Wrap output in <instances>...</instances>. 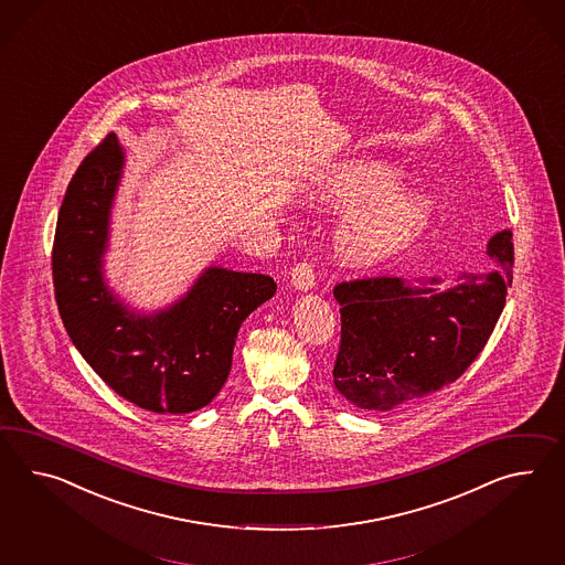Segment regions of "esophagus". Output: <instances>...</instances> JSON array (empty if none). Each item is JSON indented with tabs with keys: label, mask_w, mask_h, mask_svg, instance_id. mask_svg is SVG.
<instances>
[{
	"label": "esophagus",
	"mask_w": 565,
	"mask_h": 565,
	"mask_svg": "<svg viewBox=\"0 0 565 565\" xmlns=\"http://www.w3.org/2000/svg\"><path fill=\"white\" fill-rule=\"evenodd\" d=\"M289 281H291V286L298 289V291H308V289L315 288L317 277H315L312 265L298 263V265L291 269V274H289Z\"/></svg>",
	"instance_id": "1"
}]
</instances>
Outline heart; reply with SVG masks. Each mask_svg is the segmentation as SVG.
Masks as SVG:
<instances>
[{"label":"heart","mask_w":565,"mask_h":565,"mask_svg":"<svg viewBox=\"0 0 565 565\" xmlns=\"http://www.w3.org/2000/svg\"><path fill=\"white\" fill-rule=\"evenodd\" d=\"M404 171L387 161L355 159L324 171L315 202H353L334 231V245L353 267H373L411 247L433 216L428 195L402 190Z\"/></svg>","instance_id":"b5f03b06"}]
</instances>
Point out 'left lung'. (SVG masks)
Masks as SVG:
<instances>
[{"label":"left lung","mask_w":565,"mask_h":565,"mask_svg":"<svg viewBox=\"0 0 565 565\" xmlns=\"http://www.w3.org/2000/svg\"><path fill=\"white\" fill-rule=\"evenodd\" d=\"M490 274L459 271L439 291V277H372L334 288L341 347L334 387L361 411L387 413L451 384L480 355L512 286V233L488 241Z\"/></svg>","instance_id":"8db88e82"}]
</instances>
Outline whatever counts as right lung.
I'll use <instances>...</instances> for the list:
<instances>
[{
	"label": "right lung",
	"mask_w": 565,
	"mask_h": 565,
	"mask_svg": "<svg viewBox=\"0 0 565 565\" xmlns=\"http://www.w3.org/2000/svg\"><path fill=\"white\" fill-rule=\"evenodd\" d=\"M125 163V147L108 135L71 180L53 245L58 315L71 343L116 394L149 413H193L221 392L241 324L274 298L277 284L210 265L180 300L152 312L130 308L104 274Z\"/></svg>",
	"instance_id": "add662e5"
}]
</instances>
